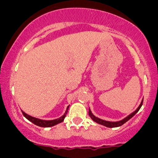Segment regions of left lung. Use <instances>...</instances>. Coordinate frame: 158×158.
I'll use <instances>...</instances> for the list:
<instances>
[{
    "instance_id": "left-lung-1",
    "label": "left lung",
    "mask_w": 158,
    "mask_h": 158,
    "mask_svg": "<svg viewBox=\"0 0 158 158\" xmlns=\"http://www.w3.org/2000/svg\"><path fill=\"white\" fill-rule=\"evenodd\" d=\"M142 104H143V100H142V102H141V104H140L139 107H138V109L135 110V111H134L133 113H131V114H129L128 117H126V118H124L123 120L119 121V122H107V121L102 120V119L98 118H96L95 115H93V114H92V113L91 112L90 109H89V116H90V117H91V118H92V120L94 121V122H96V123L100 124V125H104V126L108 127V128H115V127H119V126H121V125H124V124H125V122H128L129 119L133 117V116L135 115V114H136V113L138 112V111H139V109H141V106H142Z\"/></svg>"
}]
</instances>
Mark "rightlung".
<instances>
[{
    "label": "right lung",
    "instance_id": "obj_1",
    "mask_svg": "<svg viewBox=\"0 0 158 158\" xmlns=\"http://www.w3.org/2000/svg\"><path fill=\"white\" fill-rule=\"evenodd\" d=\"M68 109H69V106L67 107V109H66L65 114H63L62 117L59 118H57V119H55V120H49V121L41 120V119L36 118H34V117H32V116L29 115V114H26V113L23 111H22V113H23V116H24L27 119H28L30 122H31L32 123H33L34 125H37V126H40V127H44V128H48V127L54 126V125H57V124L60 123V122H63V120H64L65 117H66V114H67V112H68Z\"/></svg>",
    "mask_w": 158,
    "mask_h": 158
}]
</instances>
